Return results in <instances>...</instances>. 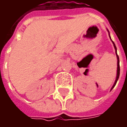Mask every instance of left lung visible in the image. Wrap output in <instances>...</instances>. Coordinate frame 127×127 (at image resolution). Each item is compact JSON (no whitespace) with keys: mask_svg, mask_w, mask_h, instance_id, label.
Segmentation results:
<instances>
[{"mask_svg":"<svg viewBox=\"0 0 127 127\" xmlns=\"http://www.w3.org/2000/svg\"><path fill=\"white\" fill-rule=\"evenodd\" d=\"M109 37H110V36H109ZM112 43H113V44H114V48L115 50H116V56H117V59H118V63H117V75H116V81H115V83L114 84V86H112V89H113V88L114 87L115 85L116 84V82H117L118 80V78H119V75H120V64H119V57H118V56L117 54V50H116V45H115L114 43V41H112ZM111 89V90H112Z\"/></svg>","mask_w":127,"mask_h":127,"instance_id":"8db88e82","label":"left lung"}]
</instances>
